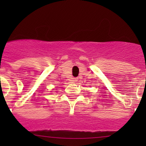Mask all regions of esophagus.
Masks as SVG:
<instances>
[{
  "instance_id": "34e87169",
  "label": "esophagus",
  "mask_w": 146,
  "mask_h": 146,
  "mask_svg": "<svg viewBox=\"0 0 146 146\" xmlns=\"http://www.w3.org/2000/svg\"><path fill=\"white\" fill-rule=\"evenodd\" d=\"M77 80L76 79V78H73V80H72V81H73V82H75V81H77Z\"/></svg>"
}]
</instances>
